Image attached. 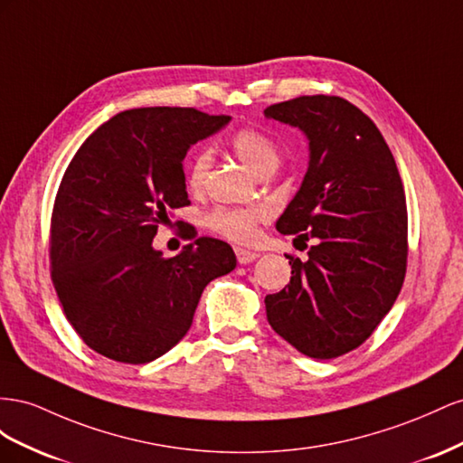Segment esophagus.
<instances>
[{"label":"esophagus","instance_id":"1","mask_svg":"<svg viewBox=\"0 0 463 463\" xmlns=\"http://www.w3.org/2000/svg\"><path fill=\"white\" fill-rule=\"evenodd\" d=\"M234 254L239 263H252L254 260L260 258L258 252H252V250H246V248H234Z\"/></svg>","mask_w":463,"mask_h":463}]
</instances>
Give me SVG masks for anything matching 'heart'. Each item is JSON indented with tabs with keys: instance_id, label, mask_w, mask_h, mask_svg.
Masks as SVG:
<instances>
[{
	"instance_id": "heart-1",
	"label": "heart",
	"mask_w": 463,
	"mask_h": 463,
	"mask_svg": "<svg viewBox=\"0 0 463 463\" xmlns=\"http://www.w3.org/2000/svg\"><path fill=\"white\" fill-rule=\"evenodd\" d=\"M231 149L241 158L244 166L261 176L263 173H273L279 165V147L277 143L260 129L242 128L231 137ZM211 168V151L207 147L197 151L186 165V184L192 192H200ZM271 217L268 205H236V207H215L209 211L205 222L207 227L229 239L232 242H250L256 236L258 224Z\"/></svg>"
}]
</instances>
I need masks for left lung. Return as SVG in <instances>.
I'll use <instances>...</instances> for the list:
<instances>
[{
	"instance_id": "1",
	"label": "left lung",
	"mask_w": 463,
	"mask_h": 463,
	"mask_svg": "<svg viewBox=\"0 0 463 463\" xmlns=\"http://www.w3.org/2000/svg\"><path fill=\"white\" fill-rule=\"evenodd\" d=\"M266 118L298 128L310 161L277 231L314 241L287 256L290 281L266 297L269 326L302 354L335 359L373 335L398 298L407 268V207L388 143L341 97L271 104Z\"/></svg>"
}]
</instances>
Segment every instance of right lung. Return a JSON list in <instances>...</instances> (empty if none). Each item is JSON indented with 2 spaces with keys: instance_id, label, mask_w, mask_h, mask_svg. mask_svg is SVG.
<instances>
[{
  "instance_id": "add662e5",
  "label": "right lung",
  "mask_w": 463,
  "mask_h": 463,
  "mask_svg": "<svg viewBox=\"0 0 463 463\" xmlns=\"http://www.w3.org/2000/svg\"><path fill=\"white\" fill-rule=\"evenodd\" d=\"M231 116L134 109L85 139L52 211V281L87 345L118 363H151L188 334L209 281L236 268L232 248L195 239L175 258L153 248L168 209L188 205L182 161Z\"/></svg>"
}]
</instances>
